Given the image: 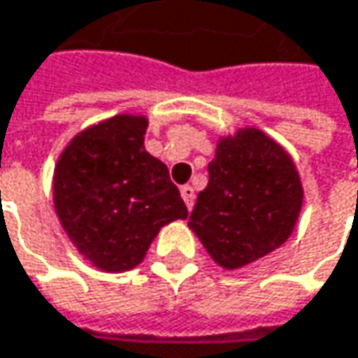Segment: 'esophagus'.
Wrapping results in <instances>:
<instances>
[{
    "mask_svg": "<svg viewBox=\"0 0 358 358\" xmlns=\"http://www.w3.org/2000/svg\"><path fill=\"white\" fill-rule=\"evenodd\" d=\"M180 194H182V199H184L186 206H188V210H190V208L194 206V196H196V194H194V188L186 184V186H182V188H180Z\"/></svg>",
    "mask_w": 358,
    "mask_h": 358,
    "instance_id": "obj_1",
    "label": "esophagus"
}]
</instances>
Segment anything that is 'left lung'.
<instances>
[{"instance_id": "obj_1", "label": "left lung", "mask_w": 358, "mask_h": 358, "mask_svg": "<svg viewBox=\"0 0 358 358\" xmlns=\"http://www.w3.org/2000/svg\"><path fill=\"white\" fill-rule=\"evenodd\" d=\"M302 199L289 154L259 129L245 127L219 139L188 227L215 263L239 269L287 241Z\"/></svg>"}]
</instances>
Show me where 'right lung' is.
I'll return each mask as SVG.
<instances>
[{
    "label": "right lung",
    "instance_id": "obj_1",
    "mask_svg": "<svg viewBox=\"0 0 358 358\" xmlns=\"http://www.w3.org/2000/svg\"><path fill=\"white\" fill-rule=\"evenodd\" d=\"M148 119L115 115L87 127L54 168V208L78 253L103 271L143 262L159 229L188 208L166 164L143 148Z\"/></svg>",
    "mask_w": 358,
    "mask_h": 358
}]
</instances>
